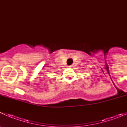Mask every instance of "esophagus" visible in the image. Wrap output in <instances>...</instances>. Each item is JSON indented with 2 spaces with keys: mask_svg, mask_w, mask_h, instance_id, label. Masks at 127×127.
Wrapping results in <instances>:
<instances>
[{
  "mask_svg": "<svg viewBox=\"0 0 127 127\" xmlns=\"http://www.w3.org/2000/svg\"><path fill=\"white\" fill-rule=\"evenodd\" d=\"M73 66H72V65H71V66H68V67H72Z\"/></svg>",
  "mask_w": 127,
  "mask_h": 127,
  "instance_id": "34e87169",
  "label": "esophagus"
}]
</instances>
